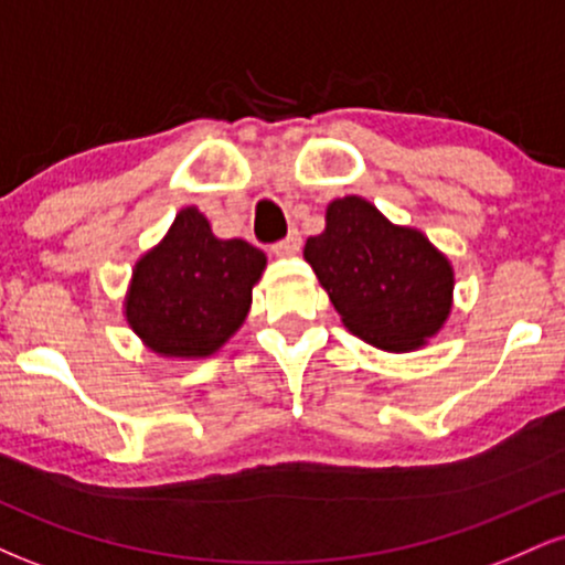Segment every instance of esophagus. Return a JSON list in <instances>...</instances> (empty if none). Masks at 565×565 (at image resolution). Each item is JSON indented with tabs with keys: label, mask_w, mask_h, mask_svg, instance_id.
I'll return each instance as SVG.
<instances>
[{
	"label": "esophagus",
	"mask_w": 565,
	"mask_h": 565,
	"mask_svg": "<svg viewBox=\"0 0 565 565\" xmlns=\"http://www.w3.org/2000/svg\"><path fill=\"white\" fill-rule=\"evenodd\" d=\"M300 244H302V238H300V233L297 231H291L287 238H284V242H278V244H274V255L276 257H291V255H297V252H300Z\"/></svg>",
	"instance_id": "obj_1"
}]
</instances>
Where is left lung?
<instances>
[{
    "label": "left lung",
    "mask_w": 565,
    "mask_h": 565,
    "mask_svg": "<svg viewBox=\"0 0 565 565\" xmlns=\"http://www.w3.org/2000/svg\"><path fill=\"white\" fill-rule=\"evenodd\" d=\"M350 334L387 353L427 345L454 308V265L412 225L364 196L327 204V225L302 249Z\"/></svg>",
    "instance_id": "8db88e82"
}]
</instances>
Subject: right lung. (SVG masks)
<instances>
[{
	"instance_id": "1",
	"label": "right lung",
	"mask_w": 565,
	"mask_h": 565,
	"mask_svg": "<svg viewBox=\"0 0 565 565\" xmlns=\"http://www.w3.org/2000/svg\"><path fill=\"white\" fill-rule=\"evenodd\" d=\"M268 257L244 238H217L199 206H183L127 284V327L161 359H210L242 329Z\"/></svg>"
}]
</instances>
